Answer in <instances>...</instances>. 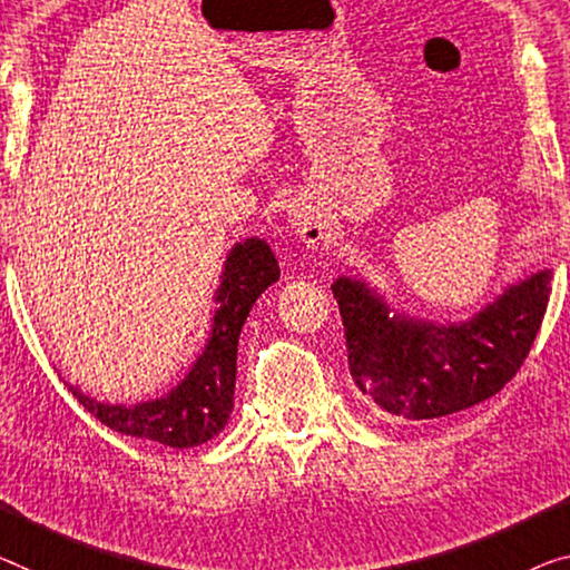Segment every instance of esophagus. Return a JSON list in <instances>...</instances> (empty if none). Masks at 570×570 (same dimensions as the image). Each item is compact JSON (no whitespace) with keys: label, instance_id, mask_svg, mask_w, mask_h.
<instances>
[{"label":"esophagus","instance_id":"1","mask_svg":"<svg viewBox=\"0 0 570 570\" xmlns=\"http://www.w3.org/2000/svg\"><path fill=\"white\" fill-rule=\"evenodd\" d=\"M291 222H293V229L297 232V236H301L305 244H321L323 239H326L323 224L318 222V216H315L311 208L295 206L291 212Z\"/></svg>","mask_w":570,"mask_h":570}]
</instances>
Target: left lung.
I'll return each instance as SVG.
<instances>
[{"label":"left lung","instance_id":"obj_1","mask_svg":"<svg viewBox=\"0 0 570 570\" xmlns=\"http://www.w3.org/2000/svg\"><path fill=\"white\" fill-rule=\"evenodd\" d=\"M548 267L507 285L461 323L413 318L376 287L341 275L331 291L344 321L348 370L384 413L433 420L489 400L530 354L550 297Z\"/></svg>","mask_w":570,"mask_h":570}]
</instances>
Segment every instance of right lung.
Instances as JSON below:
<instances>
[{
  "label": "right lung",
  "instance_id": "1",
  "mask_svg": "<svg viewBox=\"0 0 570 570\" xmlns=\"http://www.w3.org/2000/svg\"><path fill=\"white\" fill-rule=\"evenodd\" d=\"M277 279L279 265L265 239L249 236L234 244L218 275L216 308L204 352L168 395L137 405H111L83 395L73 384H68V390L96 420L117 433L145 438L170 449H194L212 441L224 431L234 410L236 346L244 321L257 297Z\"/></svg>",
  "mask_w": 570,
  "mask_h": 570
}]
</instances>
